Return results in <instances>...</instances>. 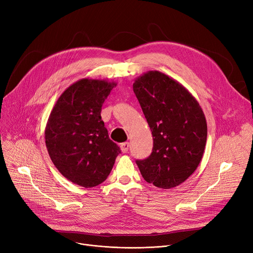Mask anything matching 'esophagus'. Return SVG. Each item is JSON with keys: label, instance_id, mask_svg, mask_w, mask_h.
I'll return each instance as SVG.
<instances>
[{"label": "esophagus", "instance_id": "obj_1", "mask_svg": "<svg viewBox=\"0 0 253 253\" xmlns=\"http://www.w3.org/2000/svg\"><path fill=\"white\" fill-rule=\"evenodd\" d=\"M129 147H130L129 142H123V143L120 144V148H121V151L123 153H127L128 150H129Z\"/></svg>", "mask_w": 253, "mask_h": 253}]
</instances>
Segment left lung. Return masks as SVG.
Masks as SVG:
<instances>
[{
	"instance_id": "1",
	"label": "left lung",
	"mask_w": 253,
	"mask_h": 253,
	"mask_svg": "<svg viewBox=\"0 0 253 253\" xmlns=\"http://www.w3.org/2000/svg\"><path fill=\"white\" fill-rule=\"evenodd\" d=\"M133 91L153 135V152L136 160L145 181L161 189L175 188L200 164L207 123L200 104L180 83L150 71L136 78Z\"/></svg>"
}]
</instances>
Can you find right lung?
Returning a JSON list of instances; mask_svg holds the SVG:
<instances>
[{
  "label": "right lung",
  "instance_id": "right-lung-1",
  "mask_svg": "<svg viewBox=\"0 0 253 253\" xmlns=\"http://www.w3.org/2000/svg\"><path fill=\"white\" fill-rule=\"evenodd\" d=\"M116 86L106 80H79L63 91L47 121L45 142L53 164L66 179L84 188L108 178L121 153L100 116Z\"/></svg>",
  "mask_w": 253,
  "mask_h": 253
}]
</instances>
